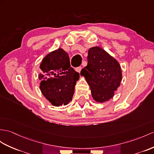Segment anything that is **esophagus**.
Listing matches in <instances>:
<instances>
[{
  "instance_id": "34e87169",
  "label": "esophagus",
  "mask_w": 154,
  "mask_h": 154,
  "mask_svg": "<svg viewBox=\"0 0 154 154\" xmlns=\"http://www.w3.org/2000/svg\"><path fill=\"white\" fill-rule=\"evenodd\" d=\"M82 66H78V67H77V68H76V70L78 72H80V71H81V70H82Z\"/></svg>"
}]
</instances>
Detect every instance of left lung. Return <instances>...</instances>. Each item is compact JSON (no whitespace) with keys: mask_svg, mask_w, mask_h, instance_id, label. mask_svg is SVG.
Instances as JSON below:
<instances>
[{"mask_svg":"<svg viewBox=\"0 0 154 154\" xmlns=\"http://www.w3.org/2000/svg\"><path fill=\"white\" fill-rule=\"evenodd\" d=\"M80 75L88 82L93 99L100 103L114 96L122 80L118 61L99 46L89 48L88 65L82 69Z\"/></svg>","mask_w":154,"mask_h":154,"instance_id":"obj_1","label":"left lung"}]
</instances>
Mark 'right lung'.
Masks as SVG:
<instances>
[{"label":"right lung","instance_id":"obj_1","mask_svg":"<svg viewBox=\"0 0 154 154\" xmlns=\"http://www.w3.org/2000/svg\"><path fill=\"white\" fill-rule=\"evenodd\" d=\"M39 68L42 95L53 106L69 104L80 75L70 66L68 54L62 48L52 51L44 57Z\"/></svg>","mask_w":154,"mask_h":154}]
</instances>
